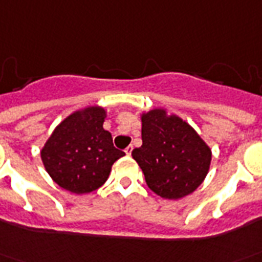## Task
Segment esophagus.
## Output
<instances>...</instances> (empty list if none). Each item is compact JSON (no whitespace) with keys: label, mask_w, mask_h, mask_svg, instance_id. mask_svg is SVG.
Listing matches in <instances>:
<instances>
[{"label":"esophagus","mask_w":262,"mask_h":262,"mask_svg":"<svg viewBox=\"0 0 262 262\" xmlns=\"http://www.w3.org/2000/svg\"><path fill=\"white\" fill-rule=\"evenodd\" d=\"M132 151H133V146H127V147L125 149V153L127 155V156H130Z\"/></svg>","instance_id":"esophagus-1"}]
</instances>
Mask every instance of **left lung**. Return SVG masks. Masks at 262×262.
<instances>
[{"label":"left lung","instance_id":"1","mask_svg":"<svg viewBox=\"0 0 262 262\" xmlns=\"http://www.w3.org/2000/svg\"><path fill=\"white\" fill-rule=\"evenodd\" d=\"M142 142L132 156L157 195L169 200L182 199L206 179L211 150L182 118L164 109L143 113Z\"/></svg>","mask_w":262,"mask_h":262}]
</instances>
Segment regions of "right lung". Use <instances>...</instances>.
<instances>
[{
	"label": "right lung",
	"mask_w": 262,
	"mask_h": 262,
	"mask_svg": "<svg viewBox=\"0 0 262 262\" xmlns=\"http://www.w3.org/2000/svg\"><path fill=\"white\" fill-rule=\"evenodd\" d=\"M105 118L103 107L89 106L55 127L42 147L41 159L59 187L75 194L91 193L107 180L113 163L125 156L103 129Z\"/></svg>",
	"instance_id": "obj_1"
}]
</instances>
